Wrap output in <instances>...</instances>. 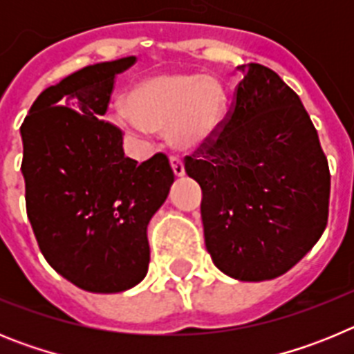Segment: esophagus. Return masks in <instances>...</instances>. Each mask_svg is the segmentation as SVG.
Segmentation results:
<instances>
[{"instance_id": "obj_1", "label": "esophagus", "mask_w": 354, "mask_h": 354, "mask_svg": "<svg viewBox=\"0 0 354 354\" xmlns=\"http://www.w3.org/2000/svg\"><path fill=\"white\" fill-rule=\"evenodd\" d=\"M170 165H171V170H174V174L177 175V177H183V175H184V162H183V159L177 158V156H171V158H170Z\"/></svg>"}]
</instances>
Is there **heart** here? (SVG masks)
I'll list each match as a JSON object with an SVG mask.
<instances>
[{
    "label": "heart",
    "mask_w": 354,
    "mask_h": 354,
    "mask_svg": "<svg viewBox=\"0 0 354 354\" xmlns=\"http://www.w3.org/2000/svg\"><path fill=\"white\" fill-rule=\"evenodd\" d=\"M117 106L113 118L133 133L168 131L180 150H198L220 134L225 124V95L200 74H158L138 81Z\"/></svg>",
    "instance_id": "1"
}]
</instances>
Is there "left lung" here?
I'll return each mask as SVG.
<instances>
[{"instance_id":"8db88e82","label":"left lung","mask_w":354,"mask_h":354,"mask_svg":"<svg viewBox=\"0 0 354 354\" xmlns=\"http://www.w3.org/2000/svg\"><path fill=\"white\" fill-rule=\"evenodd\" d=\"M243 80L220 134L186 158L202 187L205 248L220 271L241 282L273 280L323 236L330 168L299 97L261 64Z\"/></svg>"}]
</instances>
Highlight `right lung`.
<instances>
[{
    "mask_svg": "<svg viewBox=\"0 0 354 354\" xmlns=\"http://www.w3.org/2000/svg\"><path fill=\"white\" fill-rule=\"evenodd\" d=\"M136 56L88 65L44 90L21 126L26 211L56 273L88 292L138 286L147 227L175 175L165 154L126 158L122 131L102 120L115 76Z\"/></svg>",
    "mask_w": 354,
    "mask_h": 354,
    "instance_id": "add662e5",
    "label": "right lung"
}]
</instances>
